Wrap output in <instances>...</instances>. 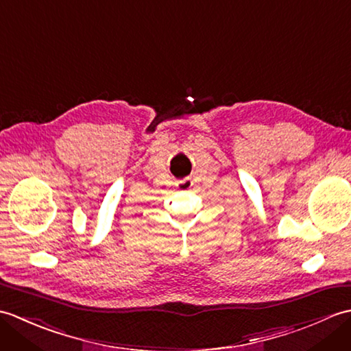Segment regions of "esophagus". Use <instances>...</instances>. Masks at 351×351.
<instances>
[{"mask_svg": "<svg viewBox=\"0 0 351 351\" xmlns=\"http://www.w3.org/2000/svg\"><path fill=\"white\" fill-rule=\"evenodd\" d=\"M178 187L182 189V190H190L193 187V181L190 180V178H185V180L180 181V184H178Z\"/></svg>", "mask_w": 351, "mask_h": 351, "instance_id": "1", "label": "esophagus"}]
</instances>
